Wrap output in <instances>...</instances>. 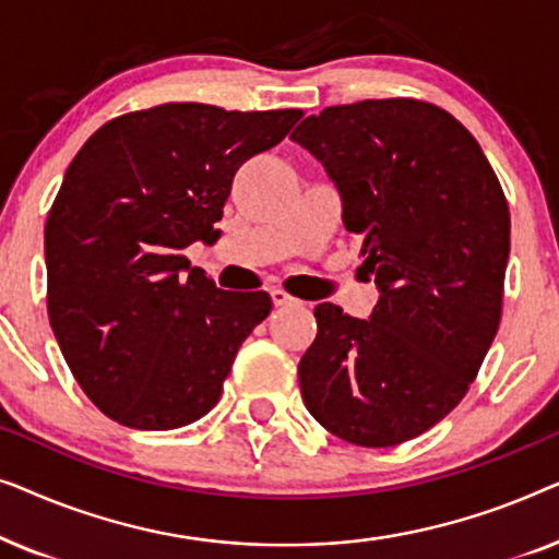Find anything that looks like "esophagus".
<instances>
[{"label": "esophagus", "mask_w": 559, "mask_h": 559, "mask_svg": "<svg viewBox=\"0 0 559 559\" xmlns=\"http://www.w3.org/2000/svg\"><path fill=\"white\" fill-rule=\"evenodd\" d=\"M272 302L277 305V308H285V305H295L297 300L293 295L287 293V289H282V287H274L272 289Z\"/></svg>", "instance_id": "esophagus-1"}]
</instances>
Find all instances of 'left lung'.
I'll return each mask as SVG.
<instances>
[{
    "label": "left lung",
    "mask_w": 559,
    "mask_h": 559,
    "mask_svg": "<svg viewBox=\"0 0 559 559\" xmlns=\"http://www.w3.org/2000/svg\"><path fill=\"white\" fill-rule=\"evenodd\" d=\"M289 140L338 186L364 277L381 289L369 320L318 305L302 402L335 438L400 445L461 404L499 331L507 195L476 136L419 98L328 106Z\"/></svg>",
    "instance_id": "8db88e82"
}]
</instances>
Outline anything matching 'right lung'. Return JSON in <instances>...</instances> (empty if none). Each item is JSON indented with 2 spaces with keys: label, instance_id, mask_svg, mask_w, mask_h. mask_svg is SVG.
Instances as JSON below:
<instances>
[{
  "label": "right lung",
  "instance_id": "add662e5",
  "mask_svg": "<svg viewBox=\"0 0 559 559\" xmlns=\"http://www.w3.org/2000/svg\"><path fill=\"white\" fill-rule=\"evenodd\" d=\"M300 119L170 102L106 121L68 165L45 224L48 318L114 423L175 430L216 407L272 297L218 289L182 251L218 239L236 170Z\"/></svg>",
  "mask_w": 559,
  "mask_h": 559
}]
</instances>
